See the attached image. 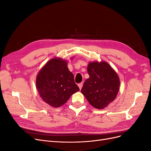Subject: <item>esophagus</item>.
<instances>
[{"label":"esophagus","instance_id":"34e87169","mask_svg":"<svg viewBox=\"0 0 151 151\" xmlns=\"http://www.w3.org/2000/svg\"><path fill=\"white\" fill-rule=\"evenodd\" d=\"M83 83H81L78 84V86H79V88L80 89H81L82 88H83Z\"/></svg>","mask_w":151,"mask_h":151}]
</instances>
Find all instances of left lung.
<instances>
[{
    "label": "left lung",
    "mask_w": 151,
    "mask_h": 151,
    "mask_svg": "<svg viewBox=\"0 0 151 151\" xmlns=\"http://www.w3.org/2000/svg\"><path fill=\"white\" fill-rule=\"evenodd\" d=\"M88 72L89 78L84 82L81 92L91 106L103 109L116 98L120 87L119 78L105 62L89 63Z\"/></svg>",
    "instance_id": "8db88e82"
}]
</instances>
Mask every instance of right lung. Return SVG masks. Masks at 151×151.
<instances>
[{"label":"right lung","mask_w":151,"mask_h":151,"mask_svg":"<svg viewBox=\"0 0 151 151\" xmlns=\"http://www.w3.org/2000/svg\"><path fill=\"white\" fill-rule=\"evenodd\" d=\"M36 88L43 101L54 108L65 104L72 94L79 91L66 61L57 58L41 69L36 77Z\"/></svg>","instance_id":"obj_1"}]
</instances>
